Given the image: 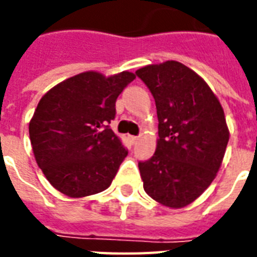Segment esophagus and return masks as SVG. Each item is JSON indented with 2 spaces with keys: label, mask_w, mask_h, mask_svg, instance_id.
<instances>
[{
  "label": "esophagus",
  "mask_w": 257,
  "mask_h": 257,
  "mask_svg": "<svg viewBox=\"0 0 257 257\" xmlns=\"http://www.w3.org/2000/svg\"><path fill=\"white\" fill-rule=\"evenodd\" d=\"M139 140H140V136H131V143L132 144H136Z\"/></svg>",
  "instance_id": "1"
}]
</instances>
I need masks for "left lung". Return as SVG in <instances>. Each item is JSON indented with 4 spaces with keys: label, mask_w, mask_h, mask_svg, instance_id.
<instances>
[{
    "label": "left lung",
    "mask_w": 257,
    "mask_h": 257,
    "mask_svg": "<svg viewBox=\"0 0 257 257\" xmlns=\"http://www.w3.org/2000/svg\"><path fill=\"white\" fill-rule=\"evenodd\" d=\"M152 93L159 118L156 152L140 161L144 191L183 208L207 189L223 161L229 131L221 104L199 74L177 61L136 72Z\"/></svg>",
    "instance_id": "left-lung-1"
}]
</instances>
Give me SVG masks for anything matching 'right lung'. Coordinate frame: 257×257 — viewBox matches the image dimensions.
Segmentation results:
<instances>
[{"label":"right lung","mask_w":257,"mask_h":257,"mask_svg":"<svg viewBox=\"0 0 257 257\" xmlns=\"http://www.w3.org/2000/svg\"><path fill=\"white\" fill-rule=\"evenodd\" d=\"M136 76L84 72L45 93L29 122L38 167L57 191L85 197L105 191L128 155L109 128L116 100Z\"/></svg>","instance_id":"add662e5"}]
</instances>
